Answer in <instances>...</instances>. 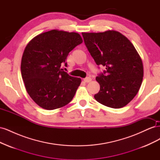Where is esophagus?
<instances>
[{"mask_svg":"<svg viewBox=\"0 0 160 160\" xmlns=\"http://www.w3.org/2000/svg\"><path fill=\"white\" fill-rule=\"evenodd\" d=\"M83 81L85 82V83H89L90 81H91V77H86V78H85L83 79Z\"/></svg>","mask_w":160,"mask_h":160,"instance_id":"obj_1","label":"esophagus"}]
</instances>
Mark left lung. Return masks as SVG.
Returning <instances> with one entry per match:
<instances>
[{
  "label": "left lung",
  "instance_id": "obj_1",
  "mask_svg": "<svg viewBox=\"0 0 160 160\" xmlns=\"http://www.w3.org/2000/svg\"><path fill=\"white\" fill-rule=\"evenodd\" d=\"M82 35L96 64L106 69L96 77L100 90L95 99L109 108L124 107L141 87L143 77L141 57L128 38L118 31L82 32Z\"/></svg>",
  "mask_w": 160,
  "mask_h": 160
}]
</instances>
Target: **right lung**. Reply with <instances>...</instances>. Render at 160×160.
Instances as JSON below:
<instances>
[{
	"label": "right lung",
	"mask_w": 160,
	"mask_h": 160,
	"mask_svg": "<svg viewBox=\"0 0 160 160\" xmlns=\"http://www.w3.org/2000/svg\"><path fill=\"white\" fill-rule=\"evenodd\" d=\"M83 42L79 34L51 30L28 43L21 60V75L27 93L41 108L52 110L68 104L80 85V78L61 68L70 51Z\"/></svg>",
	"instance_id": "right-lung-1"
}]
</instances>
